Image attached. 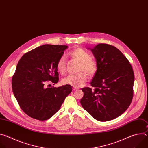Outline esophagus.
<instances>
[{
	"label": "esophagus",
	"instance_id": "1",
	"mask_svg": "<svg viewBox=\"0 0 148 148\" xmlns=\"http://www.w3.org/2000/svg\"><path fill=\"white\" fill-rule=\"evenodd\" d=\"M72 90H73V91H75V90H78V88H76V87H73L72 88Z\"/></svg>",
	"mask_w": 148,
	"mask_h": 148
}]
</instances>
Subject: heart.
Listing matches in <instances>:
<instances>
[{"mask_svg":"<svg viewBox=\"0 0 148 148\" xmlns=\"http://www.w3.org/2000/svg\"><path fill=\"white\" fill-rule=\"evenodd\" d=\"M69 55L73 58L79 62L78 67L79 73L70 74L62 80L64 84L71 85L74 87L83 86L87 81L88 75L93 76L98 70L97 61L91 58V54L81 48H77L69 53ZM66 58L64 56H61L57 62V69L60 73H63L66 70ZM85 71L86 73L84 72Z\"/></svg>","mask_w":148,"mask_h":148,"instance_id":"heart-1","label":"heart"}]
</instances>
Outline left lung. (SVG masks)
I'll use <instances>...</instances> for the list:
<instances>
[{"label": "left lung", "mask_w": 148, "mask_h": 148, "mask_svg": "<svg viewBox=\"0 0 148 148\" xmlns=\"http://www.w3.org/2000/svg\"><path fill=\"white\" fill-rule=\"evenodd\" d=\"M98 70L91 86L82 88L83 108L99 121L112 120L130 105L134 95V73L128 59L115 47L101 43L91 49Z\"/></svg>", "instance_id": "8db88e82"}]
</instances>
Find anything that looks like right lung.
<instances>
[{
	"label": "right lung",
	"mask_w": 148,
	"mask_h": 148,
	"mask_svg": "<svg viewBox=\"0 0 148 148\" xmlns=\"http://www.w3.org/2000/svg\"><path fill=\"white\" fill-rule=\"evenodd\" d=\"M67 48L45 45L25 53L18 61L12 79V90L20 108L30 117L39 121L50 118L71 93L72 87L68 84L46 87L58 81L57 62Z\"/></svg>",
	"instance_id": "right-lung-1"
}]
</instances>
